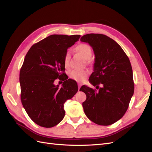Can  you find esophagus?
Returning a JSON list of instances; mask_svg holds the SVG:
<instances>
[{
	"instance_id": "obj_1",
	"label": "esophagus",
	"mask_w": 152,
	"mask_h": 152,
	"mask_svg": "<svg viewBox=\"0 0 152 152\" xmlns=\"http://www.w3.org/2000/svg\"><path fill=\"white\" fill-rule=\"evenodd\" d=\"M81 86H82V84H81L80 83H79V84H78V87H79V90L80 89V88Z\"/></svg>"
}]
</instances>
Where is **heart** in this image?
<instances>
[{
	"instance_id": "obj_1",
	"label": "heart",
	"mask_w": 152,
	"mask_h": 152,
	"mask_svg": "<svg viewBox=\"0 0 152 152\" xmlns=\"http://www.w3.org/2000/svg\"><path fill=\"white\" fill-rule=\"evenodd\" d=\"M75 50L79 53L81 56L85 58L86 59H89L92 56V50L90 48L89 45L82 44L75 48ZM70 53L69 50L65 53V56H64L63 61L64 64L66 67L69 66V61H70ZM89 75V71L87 70H73L70 72L69 77H70L72 79L77 81L79 82H83L87 77Z\"/></svg>"
}]
</instances>
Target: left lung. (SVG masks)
<instances>
[{
	"label": "left lung",
	"instance_id": "left-lung-1",
	"mask_svg": "<svg viewBox=\"0 0 152 152\" xmlns=\"http://www.w3.org/2000/svg\"><path fill=\"white\" fill-rule=\"evenodd\" d=\"M80 41L88 43L94 50V72L89 81L98 89L80 87L87 97L82 103L84 113L96 124L111 125L124 116L134 94L129 59L120 45L105 35L86 34Z\"/></svg>",
	"mask_w": 152,
	"mask_h": 152
}]
</instances>
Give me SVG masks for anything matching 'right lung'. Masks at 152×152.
Returning a JSON list of instances; mask_svg holds the SVG:
<instances>
[{"label": "right lung", "instance_id": "obj_1", "mask_svg": "<svg viewBox=\"0 0 152 152\" xmlns=\"http://www.w3.org/2000/svg\"><path fill=\"white\" fill-rule=\"evenodd\" d=\"M80 35H51L34 44L26 54L20 73L21 101L30 118L43 127L56 126L65 117L64 103L78 91L66 76L61 88L55 80L65 75L63 58Z\"/></svg>", "mask_w": 152, "mask_h": 152}]
</instances>
